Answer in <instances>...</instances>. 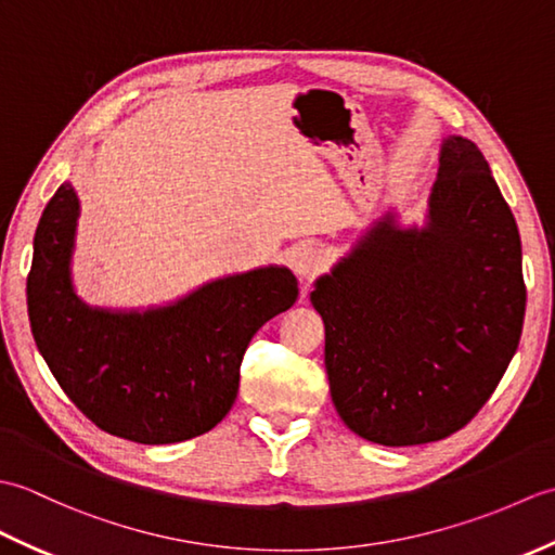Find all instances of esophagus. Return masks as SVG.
<instances>
[{
	"label": "esophagus",
	"instance_id": "esophagus-1",
	"mask_svg": "<svg viewBox=\"0 0 555 555\" xmlns=\"http://www.w3.org/2000/svg\"><path fill=\"white\" fill-rule=\"evenodd\" d=\"M322 264H324L322 250L314 245H302L298 247L296 255H293V271H296L300 279H310L322 269Z\"/></svg>",
	"mask_w": 555,
	"mask_h": 555
}]
</instances>
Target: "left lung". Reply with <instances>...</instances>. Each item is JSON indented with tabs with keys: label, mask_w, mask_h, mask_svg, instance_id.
I'll list each match as a JSON object with an SVG mask.
<instances>
[{
	"label": "left lung",
	"mask_w": 555,
	"mask_h": 555,
	"mask_svg": "<svg viewBox=\"0 0 555 555\" xmlns=\"http://www.w3.org/2000/svg\"><path fill=\"white\" fill-rule=\"evenodd\" d=\"M310 300L350 431L417 446L465 427L508 370L527 302L520 231L473 140H441L422 223L386 209Z\"/></svg>",
	"instance_id": "1"
}]
</instances>
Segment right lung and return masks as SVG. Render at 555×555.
I'll list each match as a JSON object with an SVG mask.
<instances>
[{"mask_svg": "<svg viewBox=\"0 0 555 555\" xmlns=\"http://www.w3.org/2000/svg\"><path fill=\"white\" fill-rule=\"evenodd\" d=\"M78 217L66 181L33 241L28 317L54 379L82 415L128 441L176 443L217 427L238 393L250 338L298 300L293 271L264 264L164 305L100 308L74 286Z\"/></svg>", "mask_w": 555, "mask_h": 555, "instance_id": "obj_1", "label": "right lung"}]
</instances>
